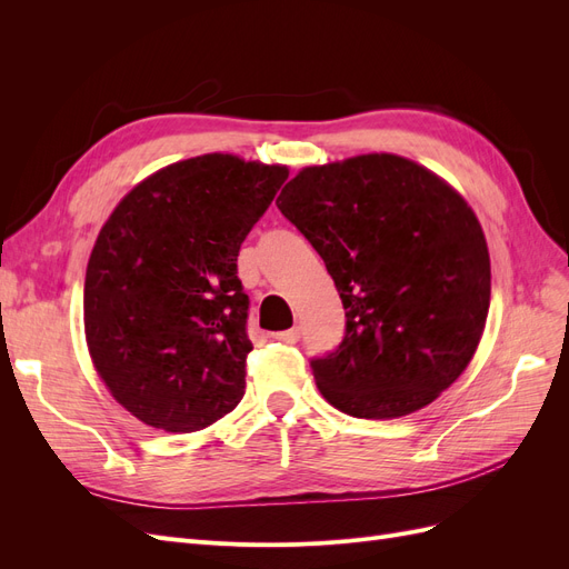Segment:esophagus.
Masks as SVG:
<instances>
[{
  "label": "esophagus",
  "mask_w": 569,
  "mask_h": 569,
  "mask_svg": "<svg viewBox=\"0 0 569 569\" xmlns=\"http://www.w3.org/2000/svg\"><path fill=\"white\" fill-rule=\"evenodd\" d=\"M299 337H301V330H299V327H291V330H284V332L272 335V339L284 341V343H297V341H299Z\"/></svg>",
  "instance_id": "34e87169"
}]
</instances>
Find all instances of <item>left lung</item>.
Listing matches in <instances>:
<instances>
[{
  "mask_svg": "<svg viewBox=\"0 0 569 569\" xmlns=\"http://www.w3.org/2000/svg\"><path fill=\"white\" fill-rule=\"evenodd\" d=\"M278 209L320 253L347 311L339 347L311 360L325 399L391 420L449 389L491 299L487 239L456 189L416 161L366 153L303 168Z\"/></svg>",
  "mask_w": 569,
  "mask_h": 569,
  "instance_id": "left-lung-1",
  "label": "left lung"
}]
</instances>
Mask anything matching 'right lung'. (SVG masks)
I'll return each instance as SVG.
<instances>
[{"mask_svg": "<svg viewBox=\"0 0 569 569\" xmlns=\"http://www.w3.org/2000/svg\"><path fill=\"white\" fill-rule=\"evenodd\" d=\"M284 166L203 153L123 197L84 274V337L113 399L166 432H197L244 396L249 297L239 247Z\"/></svg>", "mask_w": 569, "mask_h": 569, "instance_id": "add662e5", "label": "right lung"}]
</instances>
